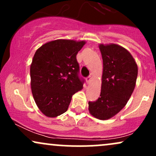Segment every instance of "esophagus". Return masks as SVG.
<instances>
[{
	"mask_svg": "<svg viewBox=\"0 0 156 156\" xmlns=\"http://www.w3.org/2000/svg\"><path fill=\"white\" fill-rule=\"evenodd\" d=\"M91 79H92V77H91V76L87 77V78H86V80H87V83H89V82L91 81Z\"/></svg>",
	"mask_w": 156,
	"mask_h": 156,
	"instance_id": "34e87169",
	"label": "esophagus"
}]
</instances>
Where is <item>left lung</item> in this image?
<instances>
[{
  "instance_id": "left-lung-1",
  "label": "left lung",
  "mask_w": 156,
  "mask_h": 156,
  "mask_svg": "<svg viewBox=\"0 0 156 156\" xmlns=\"http://www.w3.org/2000/svg\"><path fill=\"white\" fill-rule=\"evenodd\" d=\"M99 48L103 63L101 92L96 101L89 102V112L105 120L127 104L135 88L138 67L130 52L120 45L100 44Z\"/></svg>"
}]
</instances>
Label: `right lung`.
<instances>
[{"mask_svg":"<svg viewBox=\"0 0 156 156\" xmlns=\"http://www.w3.org/2000/svg\"><path fill=\"white\" fill-rule=\"evenodd\" d=\"M85 41L56 39L41 46L30 68L36 104L46 117H56L67 111L72 97L83 88L76 59Z\"/></svg>","mask_w":156,"mask_h":156,"instance_id":"1","label":"right lung"}]
</instances>
